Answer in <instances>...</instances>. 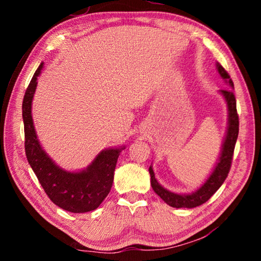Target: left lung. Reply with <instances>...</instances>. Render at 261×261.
<instances>
[{"mask_svg": "<svg viewBox=\"0 0 261 261\" xmlns=\"http://www.w3.org/2000/svg\"><path fill=\"white\" fill-rule=\"evenodd\" d=\"M216 69L220 76L222 77L229 86L233 88V83L230 79L228 72L223 69L220 63H216ZM220 93L226 100L228 107V126L226 131V137L223 139L222 148H221L220 156L218 162L214 167L208 178L205 180V183L201 185L199 189L191 193H175L171 192L162 187L155 178L152 166L149 167V175H151V185L159 197L171 207L175 208H193V207L200 206L206 202L213 194L218 191L219 188L223 184L224 179L227 178L231 167L232 154L235 149V144L238 137V126H240V121H238V115L236 109V99L231 90H220Z\"/></svg>", "mask_w": 261, "mask_h": 261, "instance_id": "1", "label": "left lung"}]
</instances>
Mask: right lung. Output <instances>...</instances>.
Wrapping results in <instances>:
<instances>
[{"mask_svg": "<svg viewBox=\"0 0 261 261\" xmlns=\"http://www.w3.org/2000/svg\"><path fill=\"white\" fill-rule=\"evenodd\" d=\"M42 68L43 63L34 72L23 100L26 158L47 196L55 205L71 213L94 211L112 189L115 167L124 147L102 149L91 165L79 171H68L57 166L39 143L32 118V101Z\"/></svg>", "mask_w": 261, "mask_h": 261, "instance_id": "right-lung-1", "label": "right lung"}]
</instances>
